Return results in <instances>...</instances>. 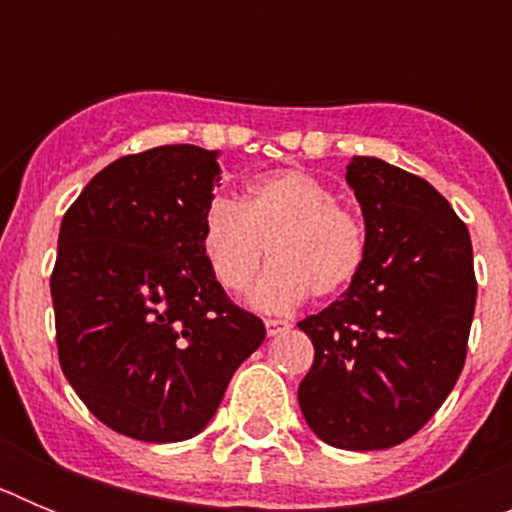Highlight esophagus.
<instances>
[{
    "instance_id": "34e87169",
    "label": "esophagus",
    "mask_w": 512,
    "mask_h": 512,
    "mask_svg": "<svg viewBox=\"0 0 512 512\" xmlns=\"http://www.w3.org/2000/svg\"><path fill=\"white\" fill-rule=\"evenodd\" d=\"M266 333L269 336H279V333H284V330H289L292 325H289V320H279V318H266Z\"/></svg>"
}]
</instances>
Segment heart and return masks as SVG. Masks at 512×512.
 <instances>
[{
    "label": "heart",
    "instance_id": "1",
    "mask_svg": "<svg viewBox=\"0 0 512 512\" xmlns=\"http://www.w3.org/2000/svg\"><path fill=\"white\" fill-rule=\"evenodd\" d=\"M202 248L228 292H246L271 253L274 266L253 297L266 310H287L310 292L333 297L354 282L366 264L369 233L328 184L287 169L256 179L241 205L212 202Z\"/></svg>",
    "mask_w": 512,
    "mask_h": 512
}]
</instances>
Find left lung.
<instances>
[{"label":"left lung","mask_w":512,"mask_h":512,"mask_svg":"<svg viewBox=\"0 0 512 512\" xmlns=\"http://www.w3.org/2000/svg\"><path fill=\"white\" fill-rule=\"evenodd\" d=\"M369 251L346 295L300 320L315 359L297 400L336 449L408 441L454 390L477 302L469 230L420 176L379 158L346 166Z\"/></svg>","instance_id":"obj_1"}]
</instances>
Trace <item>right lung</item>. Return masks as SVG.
Masks as SVG:
<instances>
[{
	"instance_id": "right-lung-1",
	"label": "right lung",
	"mask_w": 512,
	"mask_h": 512,
	"mask_svg": "<svg viewBox=\"0 0 512 512\" xmlns=\"http://www.w3.org/2000/svg\"><path fill=\"white\" fill-rule=\"evenodd\" d=\"M215 156L158 146L117 158L61 220L51 274L58 361L89 413L135 441L197 436L266 338L202 248Z\"/></svg>"
}]
</instances>
